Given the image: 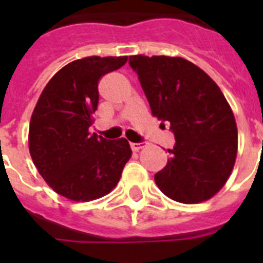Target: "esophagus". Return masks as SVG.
<instances>
[{
    "label": "esophagus",
    "mask_w": 263,
    "mask_h": 263,
    "mask_svg": "<svg viewBox=\"0 0 263 263\" xmlns=\"http://www.w3.org/2000/svg\"><path fill=\"white\" fill-rule=\"evenodd\" d=\"M145 146H146L145 142H141V143L132 142V143H130V147H132V150H133V152H139V150L145 147Z\"/></svg>",
    "instance_id": "esophagus-1"
}]
</instances>
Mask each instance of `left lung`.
I'll list each match as a JSON object with an SVG mask.
<instances>
[{
    "label": "left lung",
    "instance_id": "1",
    "mask_svg": "<svg viewBox=\"0 0 263 263\" xmlns=\"http://www.w3.org/2000/svg\"><path fill=\"white\" fill-rule=\"evenodd\" d=\"M152 113L170 124L175 146L154 179L173 200L196 204L227 183L237 157L238 133L231 105L215 81L179 57L129 58Z\"/></svg>",
    "mask_w": 263,
    "mask_h": 263
}]
</instances>
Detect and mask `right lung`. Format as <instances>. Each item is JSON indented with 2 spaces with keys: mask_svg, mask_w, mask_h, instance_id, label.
I'll list each match as a JSON object with an SVG mask.
<instances>
[{
  "mask_svg": "<svg viewBox=\"0 0 263 263\" xmlns=\"http://www.w3.org/2000/svg\"><path fill=\"white\" fill-rule=\"evenodd\" d=\"M127 57H88L55 73L41 93L29 127L32 162L57 194L90 201L117 185L132 148L125 138L89 133L99 104V81Z\"/></svg>",
  "mask_w": 263,
  "mask_h": 263,
  "instance_id": "obj_1",
  "label": "right lung"
}]
</instances>
